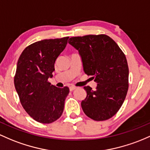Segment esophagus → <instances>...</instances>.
I'll return each mask as SVG.
<instances>
[{"label":"esophagus","instance_id":"esophagus-1","mask_svg":"<svg viewBox=\"0 0 150 150\" xmlns=\"http://www.w3.org/2000/svg\"><path fill=\"white\" fill-rule=\"evenodd\" d=\"M76 88H77L75 86H71V87H70V91H72V90H75Z\"/></svg>","mask_w":150,"mask_h":150}]
</instances>
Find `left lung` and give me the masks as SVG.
I'll use <instances>...</instances> for the list:
<instances>
[{"instance_id":"left-lung-1","label":"left lung","mask_w":150,"mask_h":150,"mask_svg":"<svg viewBox=\"0 0 150 150\" xmlns=\"http://www.w3.org/2000/svg\"><path fill=\"white\" fill-rule=\"evenodd\" d=\"M68 42L79 51L85 73L98 83L95 90L84 87L87 97L81 103L83 112L95 121L110 119L120 109L129 88L125 55L105 34L72 37Z\"/></svg>"}]
</instances>
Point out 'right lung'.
<instances>
[{
	"label": "right lung",
	"instance_id": "obj_1",
	"mask_svg": "<svg viewBox=\"0 0 150 150\" xmlns=\"http://www.w3.org/2000/svg\"><path fill=\"white\" fill-rule=\"evenodd\" d=\"M68 38L47 39L30 44L18 60L15 88L23 108L38 122H53L63 112L69 88H57L47 80L52 77L55 60L66 47Z\"/></svg>",
	"mask_w": 150,
	"mask_h": 150
}]
</instances>
